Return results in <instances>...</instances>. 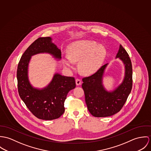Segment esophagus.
<instances>
[{
    "instance_id": "34e87169",
    "label": "esophagus",
    "mask_w": 151,
    "mask_h": 151,
    "mask_svg": "<svg viewBox=\"0 0 151 151\" xmlns=\"http://www.w3.org/2000/svg\"><path fill=\"white\" fill-rule=\"evenodd\" d=\"M75 82H76V84L77 86H79V85H80L81 84V81L79 79H76L75 80Z\"/></svg>"
}]
</instances>
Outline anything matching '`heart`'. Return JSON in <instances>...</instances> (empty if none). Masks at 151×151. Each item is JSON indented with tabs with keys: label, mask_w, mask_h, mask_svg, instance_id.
<instances>
[{
	"label": "heart",
	"mask_w": 151,
	"mask_h": 151,
	"mask_svg": "<svg viewBox=\"0 0 151 151\" xmlns=\"http://www.w3.org/2000/svg\"><path fill=\"white\" fill-rule=\"evenodd\" d=\"M67 51L68 56L63 57L64 66L68 69H73L74 63L79 62V70L83 75L96 72L106 55V50L103 46L90 40L72 42L68 46Z\"/></svg>",
	"instance_id": "obj_1"
}]
</instances>
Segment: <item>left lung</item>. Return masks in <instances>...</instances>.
Returning <instances> with one entry per match:
<instances>
[{
  "label": "left lung",
  "instance_id": "left-lung-1",
  "mask_svg": "<svg viewBox=\"0 0 151 151\" xmlns=\"http://www.w3.org/2000/svg\"><path fill=\"white\" fill-rule=\"evenodd\" d=\"M118 58L124 64V76L122 82L113 91L106 90L102 82L108 64L102 66L93 75L82 79L88 110L95 117H108L119 112L131 92L133 83L132 62L128 53L121 45L116 55V58Z\"/></svg>",
  "mask_w": 151,
  "mask_h": 151
}]
</instances>
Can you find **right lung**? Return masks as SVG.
Wrapping results in <instances>:
<instances>
[{
	"label": "right lung",
	"mask_w": 151,
	"mask_h": 151,
	"mask_svg": "<svg viewBox=\"0 0 151 151\" xmlns=\"http://www.w3.org/2000/svg\"><path fill=\"white\" fill-rule=\"evenodd\" d=\"M48 53L60 60L61 52L50 37H39L22 54L17 68L18 90L20 98L29 110L40 119L49 120L60 117L65 111L64 102L68 92L75 88V78L55 73L50 83L43 88L34 87L28 78V66L31 57Z\"/></svg>",
	"instance_id": "obj_1"
}]
</instances>
